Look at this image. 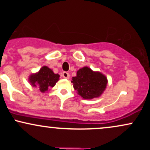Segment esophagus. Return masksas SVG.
<instances>
[{"mask_svg":"<svg viewBox=\"0 0 150 150\" xmlns=\"http://www.w3.org/2000/svg\"><path fill=\"white\" fill-rule=\"evenodd\" d=\"M62 75H63V77H64V78H66V79H69L70 77V74L67 73V72H63V73H62Z\"/></svg>","mask_w":150,"mask_h":150,"instance_id":"obj_1","label":"esophagus"}]
</instances>
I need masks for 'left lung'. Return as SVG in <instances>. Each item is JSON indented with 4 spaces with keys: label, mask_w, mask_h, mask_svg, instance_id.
<instances>
[{
    "label": "left lung",
    "mask_w": 150,
    "mask_h": 150,
    "mask_svg": "<svg viewBox=\"0 0 150 150\" xmlns=\"http://www.w3.org/2000/svg\"><path fill=\"white\" fill-rule=\"evenodd\" d=\"M74 89L85 99H91L101 95L107 85V78L100 72H94L84 67L77 70V75L73 77Z\"/></svg>",
    "instance_id": "8db88e82"
}]
</instances>
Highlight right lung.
<instances>
[{"mask_svg": "<svg viewBox=\"0 0 150 150\" xmlns=\"http://www.w3.org/2000/svg\"><path fill=\"white\" fill-rule=\"evenodd\" d=\"M59 77L58 74H55L47 66H43L38 73L30 75L29 81L33 87H38L40 92L44 93L54 87Z\"/></svg>", "mask_w": 150, "mask_h": 150, "instance_id": "add662e5", "label": "right lung"}]
</instances>
